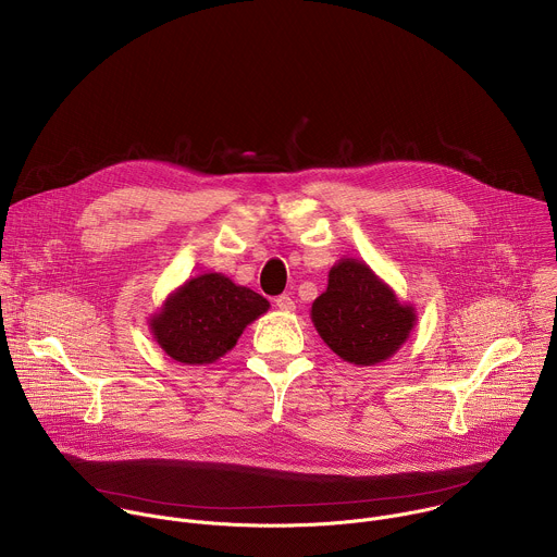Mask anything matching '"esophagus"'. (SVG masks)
<instances>
[{
	"label": "esophagus",
	"instance_id": "34e87169",
	"mask_svg": "<svg viewBox=\"0 0 557 557\" xmlns=\"http://www.w3.org/2000/svg\"><path fill=\"white\" fill-rule=\"evenodd\" d=\"M275 306L280 308V310H295V301L288 297V295H280V297H275Z\"/></svg>",
	"mask_w": 557,
	"mask_h": 557
}]
</instances>
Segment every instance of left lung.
I'll list each match as a JSON object with an SVG mask.
<instances>
[{"label": "left lung", "mask_w": 557, "mask_h": 557, "mask_svg": "<svg viewBox=\"0 0 557 557\" xmlns=\"http://www.w3.org/2000/svg\"><path fill=\"white\" fill-rule=\"evenodd\" d=\"M310 320L344 361L374 366L399 350L417 324V310L359 260L344 258L329 273V288L312 301Z\"/></svg>", "instance_id": "8db88e82"}]
</instances>
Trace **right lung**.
Segmentation results:
<instances>
[{
  "label": "right lung",
  "instance_id": "1",
  "mask_svg": "<svg viewBox=\"0 0 557 557\" xmlns=\"http://www.w3.org/2000/svg\"><path fill=\"white\" fill-rule=\"evenodd\" d=\"M269 306L260 293L226 275L205 273L176 288L151 317L149 329L172 359L202 366L226 355Z\"/></svg>",
  "mask_w": 557,
  "mask_h": 557
}]
</instances>
